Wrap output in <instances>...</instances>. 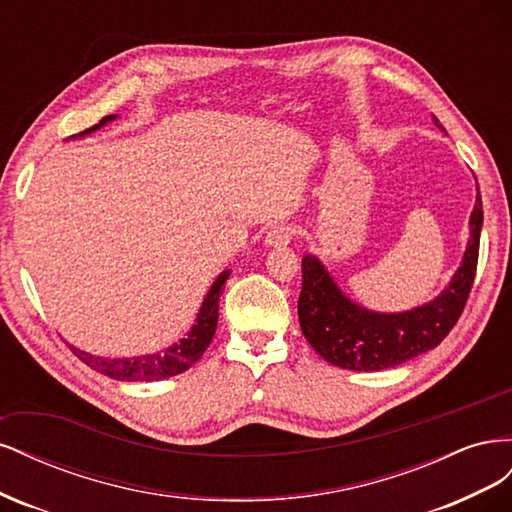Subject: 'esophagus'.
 <instances>
[{
	"label": "esophagus",
	"mask_w": 512,
	"mask_h": 512,
	"mask_svg": "<svg viewBox=\"0 0 512 512\" xmlns=\"http://www.w3.org/2000/svg\"><path fill=\"white\" fill-rule=\"evenodd\" d=\"M290 239H292V228L288 224H277L267 232L265 245L267 247H284L290 243Z\"/></svg>",
	"instance_id": "obj_1"
}]
</instances>
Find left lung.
<instances>
[{
    "mask_svg": "<svg viewBox=\"0 0 512 512\" xmlns=\"http://www.w3.org/2000/svg\"><path fill=\"white\" fill-rule=\"evenodd\" d=\"M436 128L446 132L438 117ZM483 200L476 190L470 239L451 282L431 301L406 312H374L337 286L316 254L303 256L299 322L305 339L324 361L352 371H382L436 348L455 327L474 282Z\"/></svg>",
    "mask_w": 512,
    "mask_h": 512,
    "instance_id": "left-lung-1",
    "label": "left lung"
}]
</instances>
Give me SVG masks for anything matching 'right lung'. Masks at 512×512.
Returning a JSON list of instances; mask_svg holds the SVG:
<instances>
[{
    "mask_svg": "<svg viewBox=\"0 0 512 512\" xmlns=\"http://www.w3.org/2000/svg\"><path fill=\"white\" fill-rule=\"evenodd\" d=\"M115 119H117V115H108L100 123H96V126H91L89 130H85L81 134H74L70 138H83V136L94 134L100 128H104L106 123H111ZM228 277H230L228 269L215 277V282L211 284L209 292L205 294L203 305H200L196 320L190 327L188 335L181 337L179 342L168 346L162 352L132 356V359H108V356H96V354L85 352L72 344H68V346L87 367L96 369V371H100V374L113 378V380H119V382H156V380L183 374L185 369H190L200 359V356H203V352L211 344L215 329H218L220 294H222V288H224Z\"/></svg>",
    "mask_w": 512,
    "mask_h": 512,
    "instance_id": "obj_1",
    "label": "right lung"
}]
</instances>
